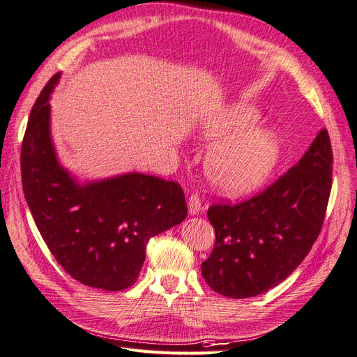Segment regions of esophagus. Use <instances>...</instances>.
I'll use <instances>...</instances> for the list:
<instances>
[{"instance_id": "34e87169", "label": "esophagus", "mask_w": 357, "mask_h": 357, "mask_svg": "<svg viewBox=\"0 0 357 357\" xmlns=\"http://www.w3.org/2000/svg\"><path fill=\"white\" fill-rule=\"evenodd\" d=\"M188 208H189V215H198L199 211H202V199H199L197 194H192L189 197Z\"/></svg>"}]
</instances>
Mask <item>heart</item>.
Here are the masks:
<instances>
[{
    "label": "heart",
    "instance_id": "obj_1",
    "mask_svg": "<svg viewBox=\"0 0 357 357\" xmlns=\"http://www.w3.org/2000/svg\"><path fill=\"white\" fill-rule=\"evenodd\" d=\"M259 121V112L247 102H234L230 107L206 118L199 135L208 141H218L206 160V172L220 192L239 197L262 186L280 159V141L265 128L243 130ZM234 136L231 137V135Z\"/></svg>",
    "mask_w": 357,
    "mask_h": 357
}]
</instances>
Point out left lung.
Returning a JSON list of instances; mask_svg holds the SVG:
<instances>
[{"label":"left lung","mask_w":357,"mask_h":357,"mask_svg":"<svg viewBox=\"0 0 357 357\" xmlns=\"http://www.w3.org/2000/svg\"><path fill=\"white\" fill-rule=\"evenodd\" d=\"M332 165V145L323 128L300 162L264 192L238 204L208 207L215 247L202 274L215 292L248 298L288 279L323 227Z\"/></svg>","instance_id":"8db88e82"}]
</instances>
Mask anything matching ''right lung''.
Returning <instances> with one entry per match:
<instances>
[{"instance_id": "1", "label": "right lung", "mask_w": 357, "mask_h": 357, "mask_svg": "<svg viewBox=\"0 0 357 357\" xmlns=\"http://www.w3.org/2000/svg\"><path fill=\"white\" fill-rule=\"evenodd\" d=\"M59 78L43 88L25 128L24 195L51 255L73 279L123 291L137 280L149 241L186 218L183 189L139 172L78 183L51 141L48 100Z\"/></svg>"}]
</instances>
